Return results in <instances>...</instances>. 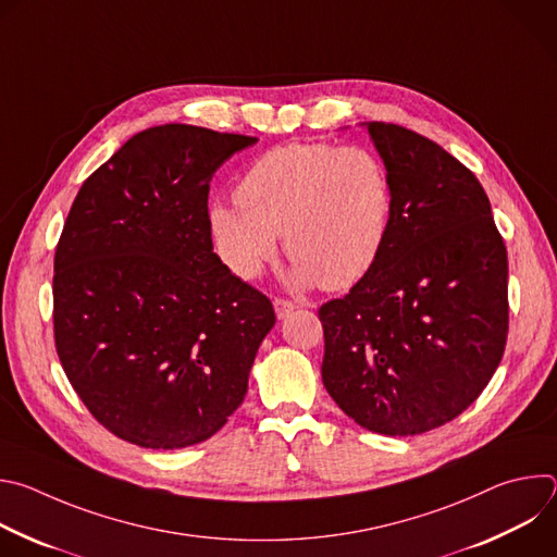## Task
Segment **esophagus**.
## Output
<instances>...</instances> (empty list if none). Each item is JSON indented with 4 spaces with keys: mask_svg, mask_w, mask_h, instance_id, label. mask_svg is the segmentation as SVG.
Segmentation results:
<instances>
[{
    "mask_svg": "<svg viewBox=\"0 0 557 557\" xmlns=\"http://www.w3.org/2000/svg\"><path fill=\"white\" fill-rule=\"evenodd\" d=\"M273 308H275V314H277V320H284V317H288L297 306L293 304V301H288V299H275L273 301Z\"/></svg>",
    "mask_w": 557,
    "mask_h": 557,
    "instance_id": "1",
    "label": "esophagus"
}]
</instances>
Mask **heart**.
Segmentation results:
<instances>
[{
    "instance_id": "1",
    "label": "heart",
    "mask_w": 557,
    "mask_h": 557,
    "mask_svg": "<svg viewBox=\"0 0 557 557\" xmlns=\"http://www.w3.org/2000/svg\"><path fill=\"white\" fill-rule=\"evenodd\" d=\"M235 196L209 209L220 258L253 280L275 260L282 235L295 288L357 284L379 260L392 218L389 174L359 145L273 147L249 165Z\"/></svg>"
}]
</instances>
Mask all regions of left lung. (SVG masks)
I'll return each instance as SVG.
<instances>
[{"mask_svg":"<svg viewBox=\"0 0 557 557\" xmlns=\"http://www.w3.org/2000/svg\"><path fill=\"white\" fill-rule=\"evenodd\" d=\"M392 183L374 267L320 308L324 387L361 428L414 436L465 412L507 344V249L490 198L434 140L366 123Z\"/></svg>","mask_w":557,"mask_h":557,"instance_id":"8db88e82","label":"left lung"}]
</instances>
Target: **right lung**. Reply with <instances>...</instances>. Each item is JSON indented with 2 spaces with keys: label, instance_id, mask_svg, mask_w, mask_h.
I'll list each match as a JSON object with an SVG mask.
<instances>
[{
  "label": "right lung",
  "instance_id": "right-lung-1",
  "mask_svg": "<svg viewBox=\"0 0 557 557\" xmlns=\"http://www.w3.org/2000/svg\"><path fill=\"white\" fill-rule=\"evenodd\" d=\"M256 143L149 127L72 202L54 253L57 355L78 399L127 443H202L245 401L275 312L213 253L207 198L215 170Z\"/></svg>",
  "mask_w": 557,
  "mask_h": 557
}]
</instances>
